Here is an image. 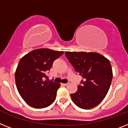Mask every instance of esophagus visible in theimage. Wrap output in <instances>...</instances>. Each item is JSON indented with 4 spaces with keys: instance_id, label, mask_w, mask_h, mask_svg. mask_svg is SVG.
Here are the masks:
<instances>
[{
    "instance_id": "esophagus-1",
    "label": "esophagus",
    "mask_w": 128,
    "mask_h": 128,
    "mask_svg": "<svg viewBox=\"0 0 128 128\" xmlns=\"http://www.w3.org/2000/svg\"><path fill=\"white\" fill-rule=\"evenodd\" d=\"M62 84L64 86H67L68 84V83H62Z\"/></svg>"
}]
</instances>
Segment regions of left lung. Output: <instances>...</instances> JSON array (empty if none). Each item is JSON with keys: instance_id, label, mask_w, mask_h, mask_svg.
<instances>
[{"instance_id": "left-lung-1", "label": "left lung", "mask_w": 128, "mask_h": 128, "mask_svg": "<svg viewBox=\"0 0 128 128\" xmlns=\"http://www.w3.org/2000/svg\"><path fill=\"white\" fill-rule=\"evenodd\" d=\"M76 71L82 77V85L71 94L77 107L89 109L97 106L107 95L112 78L109 60L102 54L93 52H65Z\"/></svg>"}]
</instances>
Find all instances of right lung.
Masks as SVG:
<instances>
[{"label":"right lung","mask_w":128,"mask_h":128,"mask_svg":"<svg viewBox=\"0 0 128 128\" xmlns=\"http://www.w3.org/2000/svg\"><path fill=\"white\" fill-rule=\"evenodd\" d=\"M63 53L64 51L41 48L21 58L16 70V84L19 94L28 105L42 109L54 102L60 84L44 79L52 62Z\"/></svg>","instance_id":"add662e5"}]
</instances>
